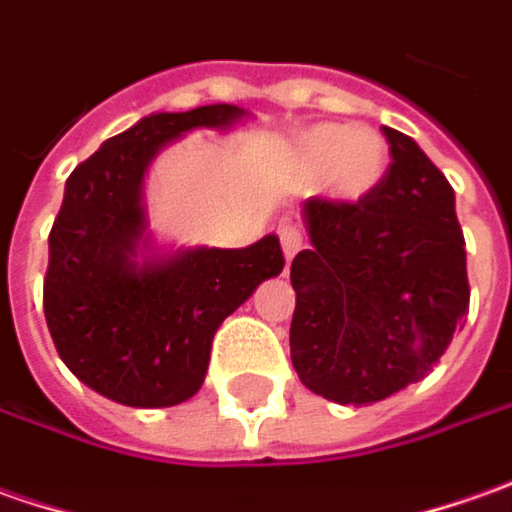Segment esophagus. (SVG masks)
<instances>
[{"instance_id": "obj_1", "label": "esophagus", "mask_w": 512, "mask_h": 512, "mask_svg": "<svg viewBox=\"0 0 512 512\" xmlns=\"http://www.w3.org/2000/svg\"><path fill=\"white\" fill-rule=\"evenodd\" d=\"M277 238H280V246H283L286 260H291V257L303 249V229L294 226V223H280V226H277Z\"/></svg>"}]
</instances>
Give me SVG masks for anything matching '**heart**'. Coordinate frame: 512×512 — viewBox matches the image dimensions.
<instances>
[{
  "instance_id": "1",
  "label": "heart",
  "mask_w": 512,
  "mask_h": 512,
  "mask_svg": "<svg viewBox=\"0 0 512 512\" xmlns=\"http://www.w3.org/2000/svg\"><path fill=\"white\" fill-rule=\"evenodd\" d=\"M300 161L309 175H326L334 195L362 198L382 181L388 147L374 130H351L345 124H323L300 144Z\"/></svg>"
}]
</instances>
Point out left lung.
Wrapping results in <instances>:
<instances>
[{
  "label": "left lung",
  "instance_id": "obj_1",
  "mask_svg": "<svg viewBox=\"0 0 512 512\" xmlns=\"http://www.w3.org/2000/svg\"><path fill=\"white\" fill-rule=\"evenodd\" d=\"M382 133V181L354 203L311 198V246L291 263V365L340 405H371L428 377L470 309L453 186L414 138Z\"/></svg>",
  "mask_w": 512,
  "mask_h": 512
}]
</instances>
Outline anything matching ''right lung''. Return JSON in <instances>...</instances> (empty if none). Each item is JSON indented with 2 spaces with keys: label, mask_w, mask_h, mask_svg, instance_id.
<instances>
[{
  "label": "right lung",
  "mask_w": 512,
  "mask_h": 512,
  "mask_svg": "<svg viewBox=\"0 0 512 512\" xmlns=\"http://www.w3.org/2000/svg\"><path fill=\"white\" fill-rule=\"evenodd\" d=\"M240 115L235 104H206L141 118L67 178L47 238L45 320L64 365L101 397L169 408L198 394L218 326L286 266L274 235L246 249L133 260L152 155L186 130L226 127Z\"/></svg>",
  "instance_id": "1"
}]
</instances>
